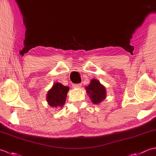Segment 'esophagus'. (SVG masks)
<instances>
[{
	"label": "esophagus",
	"mask_w": 156,
	"mask_h": 156,
	"mask_svg": "<svg viewBox=\"0 0 156 156\" xmlns=\"http://www.w3.org/2000/svg\"><path fill=\"white\" fill-rule=\"evenodd\" d=\"M80 87H81L80 84H76L73 85L72 87L74 88H80Z\"/></svg>",
	"instance_id": "esophagus-1"
}]
</instances>
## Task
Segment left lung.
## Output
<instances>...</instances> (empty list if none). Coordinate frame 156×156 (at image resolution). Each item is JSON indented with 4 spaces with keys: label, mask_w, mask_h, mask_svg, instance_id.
Returning a JSON list of instances; mask_svg holds the SVG:
<instances>
[{
    "label": "left lung",
    "mask_w": 156,
    "mask_h": 156,
    "mask_svg": "<svg viewBox=\"0 0 156 156\" xmlns=\"http://www.w3.org/2000/svg\"><path fill=\"white\" fill-rule=\"evenodd\" d=\"M87 93L90 97V100L94 105H98L106 98L105 87L102 85L97 79H92L88 86L86 87Z\"/></svg>",
    "instance_id": "1"
}]
</instances>
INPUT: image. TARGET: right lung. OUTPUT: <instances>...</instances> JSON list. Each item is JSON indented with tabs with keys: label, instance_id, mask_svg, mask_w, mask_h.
<instances>
[{
	"label": "right lung",
	"instance_id": "right-lung-1",
	"mask_svg": "<svg viewBox=\"0 0 156 156\" xmlns=\"http://www.w3.org/2000/svg\"><path fill=\"white\" fill-rule=\"evenodd\" d=\"M68 90L69 87L56 82L48 92L47 101L48 105L53 108L62 107L66 102Z\"/></svg>",
	"mask_w": 156,
	"mask_h": 156
}]
</instances>
